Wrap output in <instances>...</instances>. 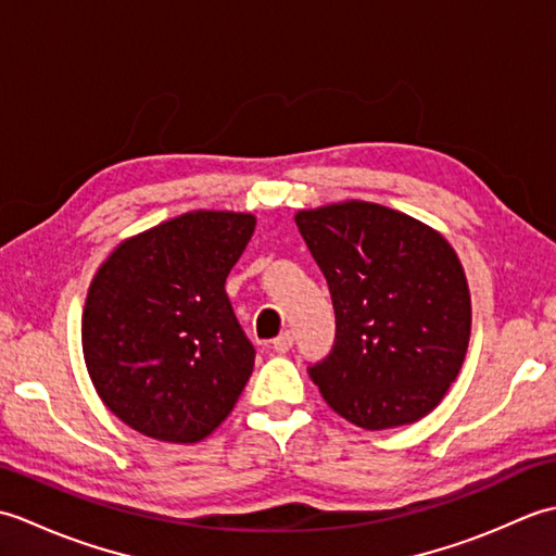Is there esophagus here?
Returning a JSON list of instances; mask_svg holds the SVG:
<instances>
[{
	"mask_svg": "<svg viewBox=\"0 0 556 556\" xmlns=\"http://www.w3.org/2000/svg\"><path fill=\"white\" fill-rule=\"evenodd\" d=\"M293 346V334L291 332H281L277 339H271V349L277 353H287Z\"/></svg>",
	"mask_w": 556,
	"mask_h": 556,
	"instance_id": "obj_1",
	"label": "esophagus"
}]
</instances>
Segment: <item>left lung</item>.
I'll use <instances>...</instances> for the list:
<instances>
[{
    "mask_svg": "<svg viewBox=\"0 0 556 556\" xmlns=\"http://www.w3.org/2000/svg\"><path fill=\"white\" fill-rule=\"evenodd\" d=\"M296 227L334 305V346L308 368L329 408L363 430L428 416L470 339V291L452 243L365 200L299 210Z\"/></svg>",
    "mask_w": 556,
    "mask_h": 556,
    "instance_id": "obj_1",
    "label": "left lung"
}]
</instances>
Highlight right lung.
Here are the masks:
<instances>
[{
	"mask_svg": "<svg viewBox=\"0 0 556 556\" xmlns=\"http://www.w3.org/2000/svg\"><path fill=\"white\" fill-rule=\"evenodd\" d=\"M255 215L193 210L122 241L90 281L83 358L116 418L160 442L195 444L229 416L255 349L224 281Z\"/></svg>",
	"mask_w": 556,
	"mask_h": 556,
	"instance_id": "right-lung-1",
	"label": "right lung"
}]
</instances>
